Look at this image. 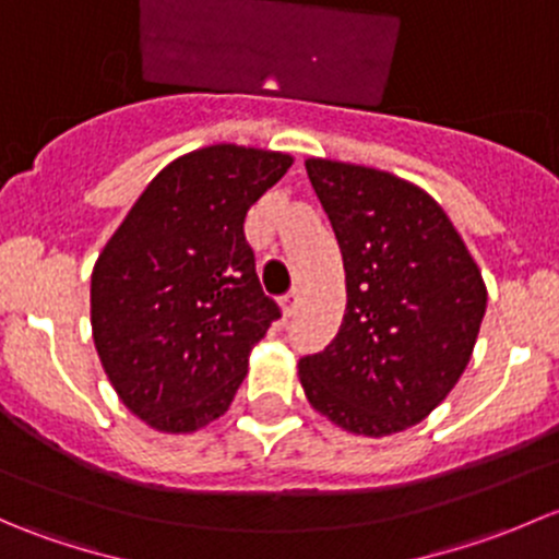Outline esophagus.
Returning <instances> with one entry per match:
<instances>
[{"mask_svg":"<svg viewBox=\"0 0 559 559\" xmlns=\"http://www.w3.org/2000/svg\"><path fill=\"white\" fill-rule=\"evenodd\" d=\"M297 300H300V295H297V289L289 292V295H286L284 300H281V311H284V316H292V313L297 311Z\"/></svg>","mask_w":559,"mask_h":559,"instance_id":"esophagus-1","label":"esophagus"}]
</instances>
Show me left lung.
<instances>
[{
	"label": "left lung",
	"mask_w": 559,
	"mask_h": 559,
	"mask_svg": "<svg viewBox=\"0 0 559 559\" xmlns=\"http://www.w3.org/2000/svg\"><path fill=\"white\" fill-rule=\"evenodd\" d=\"M346 270V313L300 359L308 403L341 430L384 438L419 425L473 357L487 286L443 207L411 180L308 156Z\"/></svg>",
	"instance_id": "obj_1"
}]
</instances>
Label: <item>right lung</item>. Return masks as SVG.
Instances as JSON below:
<instances>
[{
	"label": "right lung",
	"mask_w": 559,
	"mask_h": 559,
	"mask_svg": "<svg viewBox=\"0 0 559 559\" xmlns=\"http://www.w3.org/2000/svg\"><path fill=\"white\" fill-rule=\"evenodd\" d=\"M284 151L216 143L165 167L92 273V335L118 400L186 436L227 414L278 319L246 243V213L292 167Z\"/></svg>",
	"instance_id": "right-lung-1"
}]
</instances>
